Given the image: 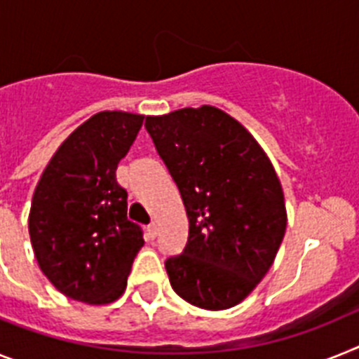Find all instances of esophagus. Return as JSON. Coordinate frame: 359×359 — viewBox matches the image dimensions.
Instances as JSON below:
<instances>
[{"label": "esophagus", "instance_id": "obj_1", "mask_svg": "<svg viewBox=\"0 0 359 359\" xmlns=\"http://www.w3.org/2000/svg\"><path fill=\"white\" fill-rule=\"evenodd\" d=\"M157 231H158L157 224H155V222L149 224V226H148V235H149V238H155V236H157Z\"/></svg>", "mask_w": 359, "mask_h": 359}]
</instances>
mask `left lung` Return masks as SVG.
Returning a JSON list of instances; mask_svg holds the SVG:
<instances>
[{"label":"left lung","mask_w":359,"mask_h":359,"mask_svg":"<svg viewBox=\"0 0 359 359\" xmlns=\"http://www.w3.org/2000/svg\"><path fill=\"white\" fill-rule=\"evenodd\" d=\"M146 130L188 213V244L166 266L195 307L229 309L258 285L287 226L273 164L255 137L215 106L146 117Z\"/></svg>","instance_id":"1"}]
</instances>
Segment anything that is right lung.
<instances>
[{
    "label": "right lung",
    "mask_w": 359,
    "mask_h": 359,
    "mask_svg": "<svg viewBox=\"0 0 359 359\" xmlns=\"http://www.w3.org/2000/svg\"><path fill=\"white\" fill-rule=\"evenodd\" d=\"M142 121L126 111L95 114L59 146L36 186L29 217L34 255L72 300H117L144 245L141 226L126 217V189L115 179Z\"/></svg>",
    "instance_id": "1"
}]
</instances>
